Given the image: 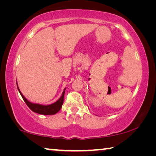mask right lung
<instances>
[{
    "mask_svg": "<svg viewBox=\"0 0 156 156\" xmlns=\"http://www.w3.org/2000/svg\"><path fill=\"white\" fill-rule=\"evenodd\" d=\"M17 87H18V91L20 92L21 96H22L23 99L24 100L26 105H27L28 107L34 112L39 113V114H42V115H54L58 112L60 109H61L62 105L63 104V101H64L65 89H64V91L62 92V96H60V98L56 102H55L54 103L49 105H43L32 103V102H30V101H28V100L25 98V96H23L22 93L20 92L18 85H17Z\"/></svg>",
    "mask_w": 156,
    "mask_h": 156,
    "instance_id": "right-lung-1",
    "label": "right lung"
}]
</instances>
